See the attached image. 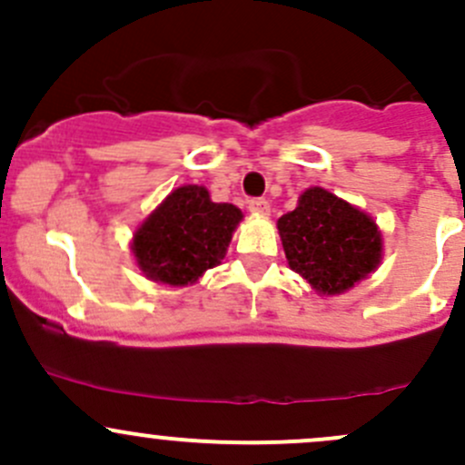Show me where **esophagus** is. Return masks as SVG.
Returning a JSON list of instances; mask_svg holds the SVG:
<instances>
[{"instance_id":"esophagus-1","label":"esophagus","mask_w":465,"mask_h":465,"mask_svg":"<svg viewBox=\"0 0 465 465\" xmlns=\"http://www.w3.org/2000/svg\"><path fill=\"white\" fill-rule=\"evenodd\" d=\"M247 204H250V211L254 215H267V213H270V203H267L265 198H252Z\"/></svg>"}]
</instances>
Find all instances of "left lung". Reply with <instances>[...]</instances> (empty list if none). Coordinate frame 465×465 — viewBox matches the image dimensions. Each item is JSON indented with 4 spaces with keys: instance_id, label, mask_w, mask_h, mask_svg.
I'll list each match as a JSON object with an SVG mask.
<instances>
[{
    "instance_id": "8db88e82",
    "label": "left lung",
    "mask_w": 465,
    "mask_h": 465,
    "mask_svg": "<svg viewBox=\"0 0 465 465\" xmlns=\"http://www.w3.org/2000/svg\"><path fill=\"white\" fill-rule=\"evenodd\" d=\"M285 259L320 294L353 288L382 259V236L371 215L322 186L303 191L294 211L276 223Z\"/></svg>"
}]
</instances>
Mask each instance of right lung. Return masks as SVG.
I'll use <instances>...</instances> for the list:
<instances>
[{
  "mask_svg": "<svg viewBox=\"0 0 465 465\" xmlns=\"http://www.w3.org/2000/svg\"><path fill=\"white\" fill-rule=\"evenodd\" d=\"M241 220L238 206L211 203L204 186H180L134 232V261L157 283H195L224 259Z\"/></svg>",
  "mask_w": 465,
  "mask_h": 465,
  "instance_id": "obj_1",
  "label": "right lung"
}]
</instances>
